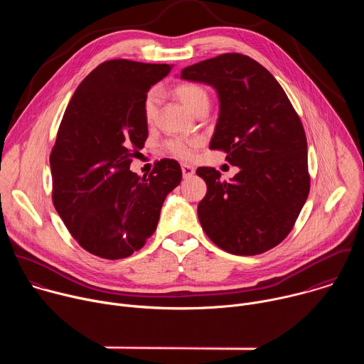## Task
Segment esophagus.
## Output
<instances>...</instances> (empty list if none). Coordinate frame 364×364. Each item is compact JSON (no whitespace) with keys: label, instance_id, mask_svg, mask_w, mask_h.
Returning <instances> with one entry per match:
<instances>
[{"label":"esophagus","instance_id":"obj_1","mask_svg":"<svg viewBox=\"0 0 364 364\" xmlns=\"http://www.w3.org/2000/svg\"><path fill=\"white\" fill-rule=\"evenodd\" d=\"M181 170H183V177L184 178H188V177H191L196 173L194 167L190 166V164H181Z\"/></svg>","mask_w":364,"mask_h":364}]
</instances>
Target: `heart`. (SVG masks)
Returning <instances> with one entry per match:
<instances>
[{
	"label": "heart",
	"mask_w": 364,
	"mask_h": 364,
	"mask_svg": "<svg viewBox=\"0 0 364 364\" xmlns=\"http://www.w3.org/2000/svg\"><path fill=\"white\" fill-rule=\"evenodd\" d=\"M174 92L190 112L197 114L200 111L209 109L210 96H209V92H207V89L203 85L196 83V82H186V83H180L174 89ZM159 105H160V92L157 89H152L146 93V96L144 99V105H142L144 117L148 124L154 122L155 117H157ZM200 145H201V138L183 136V135L170 136V138L164 139V142H163V146L171 155H174V157L181 159V160L191 159L196 149Z\"/></svg>",
	"instance_id": "obj_1"
}]
</instances>
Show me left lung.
Instances as JSON below:
<instances>
[{
    "label": "left lung",
    "instance_id": "1",
    "mask_svg": "<svg viewBox=\"0 0 364 364\" xmlns=\"http://www.w3.org/2000/svg\"><path fill=\"white\" fill-rule=\"evenodd\" d=\"M181 79L212 85L220 114L210 142L240 171L220 180L198 167L207 193L197 205L200 225L220 249L264 253L292 230L309 193L306 136L278 80L256 60L225 53L187 66Z\"/></svg>",
    "mask_w": 364,
    "mask_h": 364
}]
</instances>
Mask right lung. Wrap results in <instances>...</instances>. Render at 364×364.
I'll return each instance as SVG.
<instances>
[{
	"instance_id": "add662e5",
	"label": "right lung",
	"mask_w": 364,
	"mask_h": 364,
	"mask_svg": "<svg viewBox=\"0 0 364 364\" xmlns=\"http://www.w3.org/2000/svg\"><path fill=\"white\" fill-rule=\"evenodd\" d=\"M168 65L114 59L77 86L50 152L51 198L75 240L103 259L139 250L157 229L167 194L183 177L176 160L155 161L148 177L129 170L148 125L144 99Z\"/></svg>"
}]
</instances>
